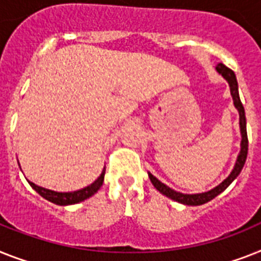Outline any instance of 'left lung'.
I'll return each instance as SVG.
<instances>
[{
    "label": "left lung",
    "instance_id": "left-lung-1",
    "mask_svg": "<svg viewBox=\"0 0 261 261\" xmlns=\"http://www.w3.org/2000/svg\"><path fill=\"white\" fill-rule=\"evenodd\" d=\"M216 72L219 73V74L227 81L228 85H229L232 100H233V105L239 112V125H240V133H242V143H240V152H239V156L238 159H236V163H234V167L233 169H232L231 173L228 174V177L225 178V180H223L220 184L211 189V191H206V192L203 193H192V195H188V193L177 192V191L169 188L168 185H165L164 182H161L159 178L154 177L150 172H148L150 182L153 184V187L159 191V192L163 193V195L167 196V197H169V199L174 200V201H177V203L184 204V205H201V204H205L208 203V201H211L212 199H215L217 195H220L223 191H225V189L229 187V184H231L234 178L240 174V172H242L243 167H244L245 164V160H247V153H248L247 121H245L244 107H243L242 101H240V96H239L238 80H236L233 70L227 68L224 64H217Z\"/></svg>",
    "mask_w": 261,
    "mask_h": 261
}]
</instances>
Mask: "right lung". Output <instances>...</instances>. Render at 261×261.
<instances>
[{
  "mask_svg": "<svg viewBox=\"0 0 261 261\" xmlns=\"http://www.w3.org/2000/svg\"><path fill=\"white\" fill-rule=\"evenodd\" d=\"M19 165V164H18ZM104 176H105V167L101 172V174L97 177V180H94L93 182L88 187L83 189H79V191H74V192H56V191H51V189H46L42 188L40 185L34 184V182L29 181L28 182L30 184V187L41 195L44 199L49 200L50 203H55L57 205H72V204H77L81 203L84 200L89 199L94 193L101 188V185L104 182Z\"/></svg>",
  "mask_w": 261,
  "mask_h": 261,
  "instance_id": "1",
  "label": "right lung"
}]
</instances>
